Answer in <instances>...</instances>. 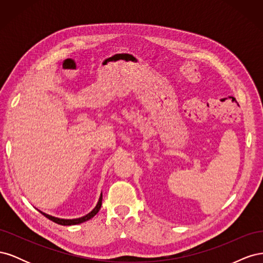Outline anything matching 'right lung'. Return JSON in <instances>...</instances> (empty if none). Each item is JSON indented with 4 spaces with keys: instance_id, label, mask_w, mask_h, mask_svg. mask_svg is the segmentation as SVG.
Returning <instances> with one entry per match:
<instances>
[{
    "instance_id": "obj_1",
    "label": "right lung",
    "mask_w": 263,
    "mask_h": 263,
    "mask_svg": "<svg viewBox=\"0 0 263 263\" xmlns=\"http://www.w3.org/2000/svg\"><path fill=\"white\" fill-rule=\"evenodd\" d=\"M102 198H103V195H102V193H101L100 198H99V202H98L97 206H95V208H94V209H93L89 214H86V215H84V216H82V217H79V218H73V219L58 218V217L51 216V215L46 214V213H44V212H42V211H39V212H41V213L44 215V216H46L47 218L50 219V220H52V221H54V222H57V224H59V225H62V226L78 225V224H81V222H84V221H86V220L91 219L92 217H94L95 215H97V214L99 213V211H100V209H101V206H102Z\"/></svg>"
}]
</instances>
